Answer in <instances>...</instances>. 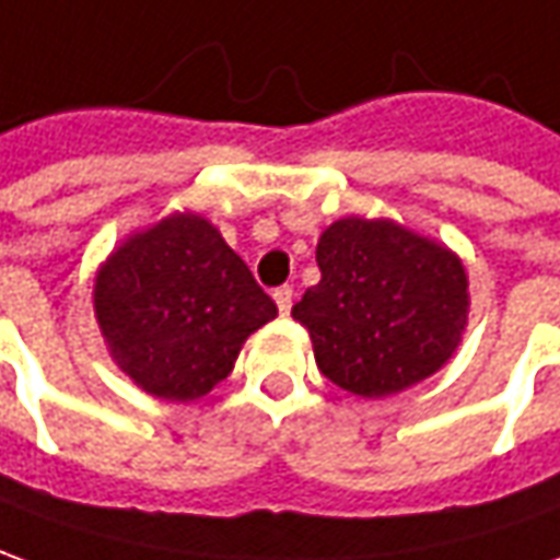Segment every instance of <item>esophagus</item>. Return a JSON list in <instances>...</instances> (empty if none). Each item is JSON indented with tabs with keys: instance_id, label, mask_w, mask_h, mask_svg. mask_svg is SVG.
Returning a JSON list of instances; mask_svg holds the SVG:
<instances>
[{
	"instance_id": "34e87169",
	"label": "esophagus",
	"mask_w": 560,
	"mask_h": 560,
	"mask_svg": "<svg viewBox=\"0 0 560 560\" xmlns=\"http://www.w3.org/2000/svg\"><path fill=\"white\" fill-rule=\"evenodd\" d=\"M272 300H276V306H279L281 315H288V312H291V306H294V291H291L288 284H281V288H276V291H272Z\"/></svg>"
}]
</instances>
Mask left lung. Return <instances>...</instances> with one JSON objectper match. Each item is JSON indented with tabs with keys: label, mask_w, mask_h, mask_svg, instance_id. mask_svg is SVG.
I'll return each mask as SVG.
<instances>
[{
	"label": "left lung",
	"mask_w": 560,
	"mask_h": 560,
	"mask_svg": "<svg viewBox=\"0 0 560 560\" xmlns=\"http://www.w3.org/2000/svg\"><path fill=\"white\" fill-rule=\"evenodd\" d=\"M312 284L291 315L310 330L318 371L361 398H386L454 355L469 279L454 250L392 220L343 217L322 232Z\"/></svg>",
	"instance_id": "left-lung-1"
}]
</instances>
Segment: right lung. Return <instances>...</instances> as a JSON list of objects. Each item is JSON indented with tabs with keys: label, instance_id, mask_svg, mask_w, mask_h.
<instances>
[{
	"label": "right lung",
	"instance_id": "add662e5",
	"mask_svg": "<svg viewBox=\"0 0 560 560\" xmlns=\"http://www.w3.org/2000/svg\"><path fill=\"white\" fill-rule=\"evenodd\" d=\"M106 349L143 392L196 401L226 380L242 343L279 310L223 235L171 214L125 238L94 279Z\"/></svg>",
	"mask_w": 560,
	"mask_h": 560
}]
</instances>
